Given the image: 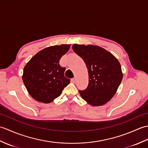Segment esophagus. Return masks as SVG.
<instances>
[{"mask_svg":"<svg viewBox=\"0 0 148 148\" xmlns=\"http://www.w3.org/2000/svg\"><path fill=\"white\" fill-rule=\"evenodd\" d=\"M71 81H72V83H75V82H76V77L72 78V79H71Z\"/></svg>","mask_w":148,"mask_h":148,"instance_id":"1","label":"esophagus"}]
</instances>
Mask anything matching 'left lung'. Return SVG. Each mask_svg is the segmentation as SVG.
<instances>
[{
  "instance_id": "1",
  "label": "left lung",
  "mask_w": 148,
  "mask_h": 148,
  "mask_svg": "<svg viewBox=\"0 0 148 148\" xmlns=\"http://www.w3.org/2000/svg\"><path fill=\"white\" fill-rule=\"evenodd\" d=\"M72 49L83 58L88 71V85L85 90H79L81 97L93 106L105 104L122 81L120 64L111 53L99 46L75 44Z\"/></svg>"
}]
</instances>
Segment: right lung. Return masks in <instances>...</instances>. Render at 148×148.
I'll use <instances>...</instances> for the list:
<instances>
[{
  "mask_svg": "<svg viewBox=\"0 0 148 148\" xmlns=\"http://www.w3.org/2000/svg\"><path fill=\"white\" fill-rule=\"evenodd\" d=\"M69 45L53 46L38 52L23 69V81L30 95L39 102L49 103L61 95L70 83L64 76L65 67L59 64Z\"/></svg>",
  "mask_w": 148,
  "mask_h": 148,
  "instance_id": "obj_1",
  "label": "right lung"
}]
</instances>
